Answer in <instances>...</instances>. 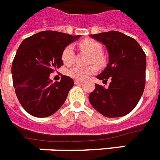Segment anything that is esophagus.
<instances>
[{
	"instance_id": "1",
	"label": "esophagus",
	"mask_w": 160,
	"mask_h": 160,
	"mask_svg": "<svg viewBox=\"0 0 160 160\" xmlns=\"http://www.w3.org/2000/svg\"><path fill=\"white\" fill-rule=\"evenodd\" d=\"M74 82H75V84H80V83H82L83 81H81V80H75Z\"/></svg>"
}]
</instances>
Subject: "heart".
<instances>
[{"mask_svg":"<svg viewBox=\"0 0 160 160\" xmlns=\"http://www.w3.org/2000/svg\"><path fill=\"white\" fill-rule=\"evenodd\" d=\"M80 48L83 50L87 51L90 53L91 62H93L97 64H102V58L101 56L102 53V46L98 42L92 39H85L80 43ZM74 58V51L73 47L72 45L67 46L63 49L62 53V60L64 62V64L70 65L73 62ZM98 72V68L95 65H90L88 67H82L76 65L74 67L71 68L68 70V75L71 78L76 79V80H85L89 76L92 75Z\"/></svg>","mask_w":160,"mask_h":160,"instance_id":"heart-1","label":"heart"}]
</instances>
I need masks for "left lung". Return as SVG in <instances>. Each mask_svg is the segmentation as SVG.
Returning <instances> with one entry per match:
<instances>
[{"instance_id":"left-lung-1","label":"left lung","mask_w":160,"mask_h":160,"mask_svg":"<svg viewBox=\"0 0 160 160\" xmlns=\"http://www.w3.org/2000/svg\"><path fill=\"white\" fill-rule=\"evenodd\" d=\"M106 46L109 62L103 72L97 76L109 87L96 84L89 95V102L99 113L107 117L127 115L137 105L145 85L146 56L138 42L118 31L90 34Z\"/></svg>"}]
</instances>
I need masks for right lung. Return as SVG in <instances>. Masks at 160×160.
<instances>
[{"label": "right lung", "mask_w": 160, "mask_h": 160, "mask_svg": "<svg viewBox=\"0 0 160 160\" xmlns=\"http://www.w3.org/2000/svg\"><path fill=\"white\" fill-rule=\"evenodd\" d=\"M80 35L39 32L24 39L14 58L11 73L15 94L23 108L35 117L54 114L64 103L73 80L62 75L52 82L49 75L63 64L62 53Z\"/></svg>", "instance_id": "right-lung-1"}]
</instances>
